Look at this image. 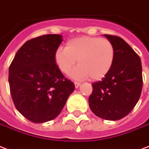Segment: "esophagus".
<instances>
[{"label":"esophagus","instance_id":"34e87169","mask_svg":"<svg viewBox=\"0 0 149 149\" xmlns=\"http://www.w3.org/2000/svg\"><path fill=\"white\" fill-rule=\"evenodd\" d=\"M80 85H81V83H80V82H74V86H75V88H78Z\"/></svg>","mask_w":149,"mask_h":149}]
</instances>
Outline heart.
Wrapping results in <instances>:
<instances>
[{
	"label": "heart",
	"mask_w": 149,
	"mask_h": 149,
	"mask_svg": "<svg viewBox=\"0 0 149 149\" xmlns=\"http://www.w3.org/2000/svg\"><path fill=\"white\" fill-rule=\"evenodd\" d=\"M115 58V48L106 38L81 36L68 40L66 47H58L54 59L58 69L69 74L77 63L79 66L70 76L82 80L91 77L94 80L104 78L111 70Z\"/></svg>",
	"instance_id": "b5f03b06"
}]
</instances>
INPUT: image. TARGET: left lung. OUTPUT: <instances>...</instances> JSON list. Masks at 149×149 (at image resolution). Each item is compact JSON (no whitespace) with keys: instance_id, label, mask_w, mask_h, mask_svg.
<instances>
[{"instance_id":"obj_1","label":"left lung","mask_w":149,"mask_h":149,"mask_svg":"<svg viewBox=\"0 0 149 149\" xmlns=\"http://www.w3.org/2000/svg\"><path fill=\"white\" fill-rule=\"evenodd\" d=\"M115 48L111 70L101 81L92 83L89 106L94 114L106 120H120L132 111L143 86L141 58L119 36L105 35Z\"/></svg>"}]
</instances>
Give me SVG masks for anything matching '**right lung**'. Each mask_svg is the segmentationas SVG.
<instances>
[{
  "instance_id": "right-lung-1",
  "label": "right lung",
  "mask_w": 149,
  "mask_h": 149,
  "mask_svg": "<svg viewBox=\"0 0 149 149\" xmlns=\"http://www.w3.org/2000/svg\"><path fill=\"white\" fill-rule=\"evenodd\" d=\"M62 38L48 34L28 40L9 66L8 82L14 105L31 122L55 119L74 91V84L64 77L54 59Z\"/></svg>"
}]
</instances>
